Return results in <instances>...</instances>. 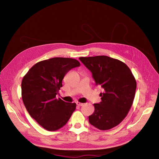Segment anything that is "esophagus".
Here are the masks:
<instances>
[{"mask_svg":"<svg viewBox=\"0 0 159 159\" xmlns=\"http://www.w3.org/2000/svg\"><path fill=\"white\" fill-rule=\"evenodd\" d=\"M76 104H77V105H78V106H82V105H84V103H80V102H77V103H76Z\"/></svg>","mask_w":159,"mask_h":159,"instance_id":"esophagus-1","label":"esophagus"}]
</instances>
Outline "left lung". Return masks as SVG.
I'll return each mask as SVG.
<instances>
[{
  "label": "left lung",
  "mask_w": 159,
  "mask_h": 159,
  "mask_svg": "<svg viewBox=\"0 0 159 159\" xmlns=\"http://www.w3.org/2000/svg\"><path fill=\"white\" fill-rule=\"evenodd\" d=\"M80 60L92 73L95 85L102 87V102L95 103L89 122L99 130L118 125L133 104L137 82L131 70L123 61L107 56L80 57Z\"/></svg>",
  "instance_id": "8db88e82"
}]
</instances>
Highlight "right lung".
I'll return each instance as SVG.
<instances>
[{"label":"right lung","instance_id":"1","mask_svg":"<svg viewBox=\"0 0 159 159\" xmlns=\"http://www.w3.org/2000/svg\"><path fill=\"white\" fill-rule=\"evenodd\" d=\"M80 62L69 57H53L38 62L24 76L22 98L31 117L48 131H56L68 121L75 111V103L56 99L62 80Z\"/></svg>","mask_w":159,"mask_h":159}]
</instances>
